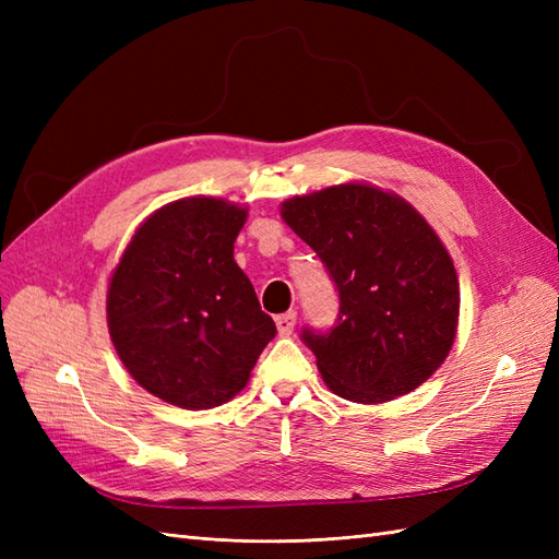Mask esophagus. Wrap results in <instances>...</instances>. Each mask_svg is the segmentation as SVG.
<instances>
[{
    "label": "esophagus",
    "instance_id": "1",
    "mask_svg": "<svg viewBox=\"0 0 559 559\" xmlns=\"http://www.w3.org/2000/svg\"><path fill=\"white\" fill-rule=\"evenodd\" d=\"M275 324H277V333L280 335H292L294 333V326H296V312L294 310H289V312H284V314H277L275 317Z\"/></svg>",
    "mask_w": 559,
    "mask_h": 559
}]
</instances>
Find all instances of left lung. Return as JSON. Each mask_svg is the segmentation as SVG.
Wrapping results in <instances>:
<instances>
[{
    "instance_id": "obj_1",
    "label": "left lung",
    "mask_w": 559,
    "mask_h": 559,
    "mask_svg": "<svg viewBox=\"0 0 559 559\" xmlns=\"http://www.w3.org/2000/svg\"><path fill=\"white\" fill-rule=\"evenodd\" d=\"M341 298L326 333L302 331L333 394L384 403L427 382L460 319V282L436 230L411 202L370 183H341L282 202Z\"/></svg>"
}]
</instances>
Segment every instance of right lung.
Segmentation results:
<instances>
[{
  "instance_id": "add662e5",
  "label": "right lung",
  "mask_w": 559,
  "mask_h": 559,
  "mask_svg": "<svg viewBox=\"0 0 559 559\" xmlns=\"http://www.w3.org/2000/svg\"><path fill=\"white\" fill-rule=\"evenodd\" d=\"M247 207L183 198L134 230L109 280L107 324L128 373L186 411L216 408L249 382L277 329L233 259Z\"/></svg>"
}]
</instances>
